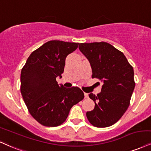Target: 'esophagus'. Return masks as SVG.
Here are the masks:
<instances>
[{
	"mask_svg": "<svg viewBox=\"0 0 151 151\" xmlns=\"http://www.w3.org/2000/svg\"><path fill=\"white\" fill-rule=\"evenodd\" d=\"M84 97H85V99H87V98H88V94L87 93H84Z\"/></svg>",
	"mask_w": 151,
	"mask_h": 151,
	"instance_id": "esophagus-1",
	"label": "esophagus"
}]
</instances>
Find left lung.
I'll return each instance as SVG.
<instances>
[{"mask_svg":"<svg viewBox=\"0 0 151 151\" xmlns=\"http://www.w3.org/2000/svg\"><path fill=\"white\" fill-rule=\"evenodd\" d=\"M79 48L89 61L92 78L103 82L101 93L88 94L95 108L86 112L87 119L96 127L112 126L130 104L135 87L133 67L122 52L108 43H82Z\"/></svg>","mask_w":151,"mask_h":151,"instance_id":"1","label":"left lung"}]
</instances>
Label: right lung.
<instances>
[{"label": "right lung", "instance_id": "right-lung-1", "mask_svg": "<svg viewBox=\"0 0 151 151\" xmlns=\"http://www.w3.org/2000/svg\"><path fill=\"white\" fill-rule=\"evenodd\" d=\"M79 43L53 40L45 43L31 53L22 69L20 91L30 115L46 127L65 122L74 105L84 98L78 87L58 85L65 59L78 48Z\"/></svg>", "mask_w": 151, "mask_h": 151}]
</instances>
